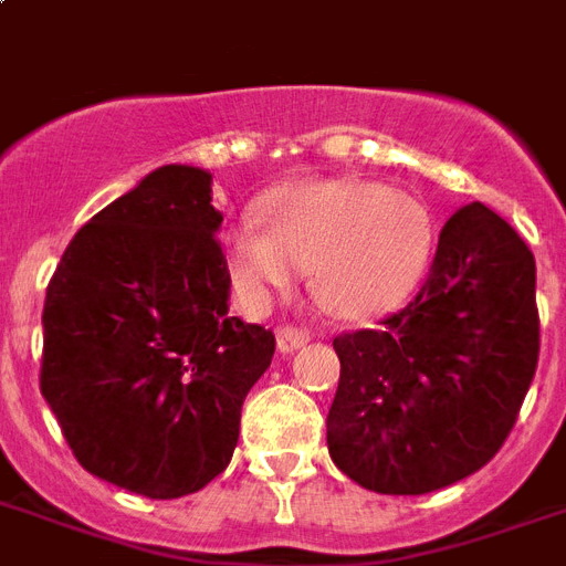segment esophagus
<instances>
[{
    "mask_svg": "<svg viewBox=\"0 0 566 566\" xmlns=\"http://www.w3.org/2000/svg\"><path fill=\"white\" fill-rule=\"evenodd\" d=\"M310 340V333L306 329H301V326H280L277 329V349L280 353H294V349H301L303 344Z\"/></svg>",
    "mask_w": 566,
    "mask_h": 566,
    "instance_id": "34e87169",
    "label": "esophagus"
}]
</instances>
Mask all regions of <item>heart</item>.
<instances>
[{
  "label": "heart",
  "mask_w": 566,
  "mask_h": 566,
  "mask_svg": "<svg viewBox=\"0 0 566 566\" xmlns=\"http://www.w3.org/2000/svg\"><path fill=\"white\" fill-rule=\"evenodd\" d=\"M260 222L231 233L228 265L251 303L286 289L294 269H310L315 301L340 317L385 310L422 272L431 222L401 190L364 179H317L277 190Z\"/></svg>",
  "instance_id": "obj_1"
}]
</instances>
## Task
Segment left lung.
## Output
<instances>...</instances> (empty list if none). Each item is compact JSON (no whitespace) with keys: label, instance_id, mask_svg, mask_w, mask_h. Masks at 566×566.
<instances>
[{"label":"left lung","instance_id":"left-lung-1","mask_svg":"<svg viewBox=\"0 0 566 566\" xmlns=\"http://www.w3.org/2000/svg\"><path fill=\"white\" fill-rule=\"evenodd\" d=\"M333 347L335 465L378 494L457 483L501 451L538 367L535 256L492 208L465 205L408 306Z\"/></svg>","mask_w":566,"mask_h":566}]
</instances>
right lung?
Returning a JSON list of instances; mask_svg holds the SVG:
<instances>
[{
	"mask_svg": "<svg viewBox=\"0 0 566 566\" xmlns=\"http://www.w3.org/2000/svg\"><path fill=\"white\" fill-rule=\"evenodd\" d=\"M210 172H149L74 233L42 306L40 390L83 469L149 501L199 492L240 440L274 333L228 315Z\"/></svg>",
	"mask_w": 566,
	"mask_h": 566,
	"instance_id": "right-lung-1",
	"label": "right lung"
}]
</instances>
